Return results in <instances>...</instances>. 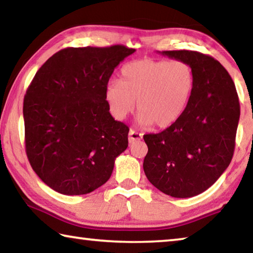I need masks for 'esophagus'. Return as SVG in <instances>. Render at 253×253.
Wrapping results in <instances>:
<instances>
[{
  "instance_id": "obj_1",
  "label": "esophagus",
  "mask_w": 253,
  "mask_h": 253,
  "mask_svg": "<svg viewBox=\"0 0 253 253\" xmlns=\"http://www.w3.org/2000/svg\"><path fill=\"white\" fill-rule=\"evenodd\" d=\"M142 138H143L142 134H139V132H137L132 129L129 130V134H128V140H129V144L135 143L137 140H140Z\"/></svg>"
}]
</instances>
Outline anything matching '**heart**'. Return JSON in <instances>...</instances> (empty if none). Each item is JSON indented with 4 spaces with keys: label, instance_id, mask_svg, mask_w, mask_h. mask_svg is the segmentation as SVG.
Masks as SVG:
<instances>
[{
    "label": "heart",
    "instance_id": "b5f03b06",
    "mask_svg": "<svg viewBox=\"0 0 253 253\" xmlns=\"http://www.w3.org/2000/svg\"><path fill=\"white\" fill-rule=\"evenodd\" d=\"M121 80H110L105 98L113 116L122 121L134 111L142 126L158 129L179 121L195 88L193 67L183 60L140 59L123 67Z\"/></svg>",
    "mask_w": 253,
    "mask_h": 253
}]
</instances>
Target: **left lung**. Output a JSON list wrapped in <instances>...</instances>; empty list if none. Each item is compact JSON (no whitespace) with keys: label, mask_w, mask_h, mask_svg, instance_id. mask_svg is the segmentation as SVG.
<instances>
[{"label":"left lung","mask_w":253,"mask_h":253,"mask_svg":"<svg viewBox=\"0 0 253 253\" xmlns=\"http://www.w3.org/2000/svg\"><path fill=\"white\" fill-rule=\"evenodd\" d=\"M193 67L195 88L183 116L158 134L144 135L148 147L144 172L173 198H192L217 181L232 160L240 104L232 78L210 55L196 51H162Z\"/></svg>","instance_id":"obj_1"}]
</instances>
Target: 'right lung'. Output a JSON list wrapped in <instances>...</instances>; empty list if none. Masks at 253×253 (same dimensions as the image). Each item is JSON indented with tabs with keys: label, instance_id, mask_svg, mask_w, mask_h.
<instances>
[{
	"label": "right lung",
	"instance_id": "right-lung-1",
	"mask_svg": "<svg viewBox=\"0 0 253 253\" xmlns=\"http://www.w3.org/2000/svg\"><path fill=\"white\" fill-rule=\"evenodd\" d=\"M135 49L67 48L44 62L23 101L25 151L34 172L65 195H83L108 181L128 146V127L109 113L105 89Z\"/></svg>",
	"mask_w": 253,
	"mask_h": 253
}]
</instances>
